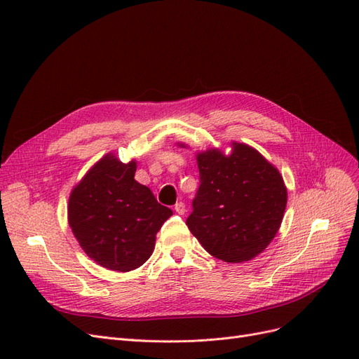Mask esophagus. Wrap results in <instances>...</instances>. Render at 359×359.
I'll return each instance as SVG.
<instances>
[{
    "label": "esophagus",
    "instance_id": "esophagus-1",
    "mask_svg": "<svg viewBox=\"0 0 359 359\" xmlns=\"http://www.w3.org/2000/svg\"><path fill=\"white\" fill-rule=\"evenodd\" d=\"M175 211H177L178 214H184V212L187 211V210H186V205H184V202H177V203H175Z\"/></svg>",
    "mask_w": 359,
    "mask_h": 359
}]
</instances>
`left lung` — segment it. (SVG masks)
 Instances as JSON below:
<instances>
[{
  "label": "left lung",
  "instance_id": "obj_1",
  "mask_svg": "<svg viewBox=\"0 0 359 359\" xmlns=\"http://www.w3.org/2000/svg\"><path fill=\"white\" fill-rule=\"evenodd\" d=\"M199 189L186 224L203 248L224 262L253 259L273 241L287 191L278 170L256 149L233 144L231 156H198Z\"/></svg>",
  "mask_w": 359,
  "mask_h": 359
}]
</instances>
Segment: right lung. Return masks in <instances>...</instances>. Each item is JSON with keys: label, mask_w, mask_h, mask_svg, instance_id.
Segmentation results:
<instances>
[{"label": "right lung", "mask_w": 359, "mask_h": 359, "mask_svg": "<svg viewBox=\"0 0 359 359\" xmlns=\"http://www.w3.org/2000/svg\"><path fill=\"white\" fill-rule=\"evenodd\" d=\"M136 163L106 156L74 187L69 223L83 252L119 273L144 265L172 210L135 180Z\"/></svg>", "instance_id": "add662e5"}]
</instances>
